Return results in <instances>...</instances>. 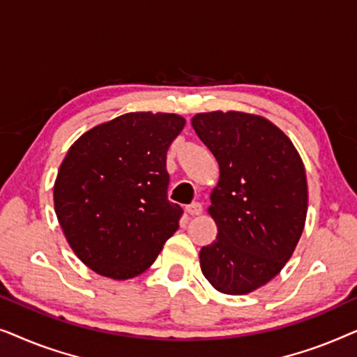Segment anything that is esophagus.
Masks as SVG:
<instances>
[{
  "label": "esophagus",
  "mask_w": 357,
  "mask_h": 357,
  "mask_svg": "<svg viewBox=\"0 0 357 357\" xmlns=\"http://www.w3.org/2000/svg\"><path fill=\"white\" fill-rule=\"evenodd\" d=\"M202 211H203V208L199 203H192L187 206V213L190 214V216H198V214H202Z\"/></svg>",
  "instance_id": "obj_1"
}]
</instances>
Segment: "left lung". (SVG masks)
Segmentation results:
<instances>
[{"label":"left lung","mask_w":357,"mask_h":357,"mask_svg":"<svg viewBox=\"0 0 357 357\" xmlns=\"http://www.w3.org/2000/svg\"><path fill=\"white\" fill-rule=\"evenodd\" d=\"M192 126L219 165L209 206L218 237L199 250V265L219 292L247 294L271 281L299 242L304 164L289 138L258 115L209 112Z\"/></svg>","instance_id":"1"}]
</instances>
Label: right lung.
Returning <instances> with one entry per match:
<instances>
[{
  "label": "right lung",
  "mask_w": 357,
  "mask_h": 357,
  "mask_svg": "<svg viewBox=\"0 0 357 357\" xmlns=\"http://www.w3.org/2000/svg\"><path fill=\"white\" fill-rule=\"evenodd\" d=\"M185 120L133 112L102 123L68 151L53 190L55 213L77 258L128 280L153 265L183 209L167 199L165 158Z\"/></svg>",
  "instance_id": "right-lung-1"
}]
</instances>
